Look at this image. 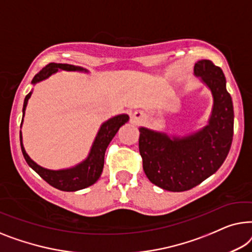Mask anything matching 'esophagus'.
I'll return each mask as SVG.
<instances>
[{
  "label": "esophagus",
  "instance_id": "esophagus-1",
  "mask_svg": "<svg viewBox=\"0 0 252 252\" xmlns=\"http://www.w3.org/2000/svg\"><path fill=\"white\" fill-rule=\"evenodd\" d=\"M144 118H145V113H144L143 111H137V112H134L133 115H132V120H133V121H136V122L143 121Z\"/></svg>",
  "mask_w": 252,
  "mask_h": 252
}]
</instances>
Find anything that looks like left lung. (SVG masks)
<instances>
[{"instance_id":"8db88e82","label":"left lung","mask_w":252,"mask_h":252,"mask_svg":"<svg viewBox=\"0 0 252 252\" xmlns=\"http://www.w3.org/2000/svg\"><path fill=\"white\" fill-rule=\"evenodd\" d=\"M194 73L202 77L214 95L209 125L183 139L139 129L145 175L154 185L170 192L189 190L214 175L227 158L233 140V102L221 68L204 59L195 63Z\"/></svg>"}]
</instances>
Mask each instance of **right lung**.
<instances>
[{
    "label": "right lung",
    "mask_w": 252,
    "mask_h": 252,
    "mask_svg": "<svg viewBox=\"0 0 252 252\" xmlns=\"http://www.w3.org/2000/svg\"><path fill=\"white\" fill-rule=\"evenodd\" d=\"M58 69H65V70H84L81 67H75L74 65H69V63H48L44 68H42L34 79L32 80V83L35 84L40 81L47 79L51 75V74L56 73ZM32 92H30L24 100V107L23 113L25 114V109H26L27 101L30 99ZM24 118V115H23ZM129 116L126 114L118 115L115 118H112L105 122L101 126L100 130L95 137L94 143L92 145V148L90 151L89 157L86 161L80 163L79 165L74 166V168L66 169V170H48L44 169L36 164L33 160H31L26 152L24 150L23 143H21V132H20V146L21 152L26 160L27 164L40 175L41 178H43L49 185L55 187L57 189L65 190V192H75V190L83 189L86 187L91 186L94 184L100 177L102 172V168H104V158L105 152L107 148L108 144L114 138V136L118 132L120 127H121L125 123L127 122Z\"/></svg>",
    "instance_id": "add662e5"
}]
</instances>
